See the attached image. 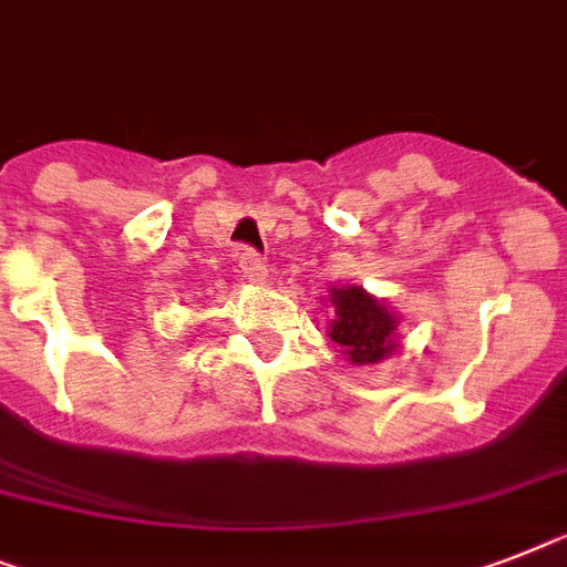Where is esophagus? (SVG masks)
<instances>
[{"mask_svg": "<svg viewBox=\"0 0 567 567\" xmlns=\"http://www.w3.org/2000/svg\"><path fill=\"white\" fill-rule=\"evenodd\" d=\"M238 270H241L244 279H250V282H265L268 279V265L259 259V252L250 250V247H241L238 250Z\"/></svg>", "mask_w": 567, "mask_h": 567, "instance_id": "1", "label": "esophagus"}]
</instances>
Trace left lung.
Returning a JSON list of instances; mask_svg holds the SVG:
<instances>
[{"label":"left lung","instance_id":"8db88e82","mask_svg":"<svg viewBox=\"0 0 567 567\" xmlns=\"http://www.w3.org/2000/svg\"><path fill=\"white\" fill-rule=\"evenodd\" d=\"M331 306H334V320H331L329 338L343 347V355L352 363H379L395 352V329L399 317L390 311L381 299L367 293L361 285H343L331 288Z\"/></svg>","mask_w":567,"mask_h":567}]
</instances>
